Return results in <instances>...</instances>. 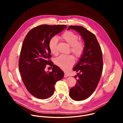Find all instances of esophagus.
Segmentation results:
<instances>
[{
  "label": "esophagus",
  "mask_w": 123,
  "mask_h": 123,
  "mask_svg": "<svg viewBox=\"0 0 123 123\" xmlns=\"http://www.w3.org/2000/svg\"><path fill=\"white\" fill-rule=\"evenodd\" d=\"M68 76H69V74H68V73H65L64 74V77H68Z\"/></svg>",
  "instance_id": "34e87169"
}]
</instances>
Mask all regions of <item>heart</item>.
Here are the masks:
<instances>
[{
    "mask_svg": "<svg viewBox=\"0 0 123 123\" xmlns=\"http://www.w3.org/2000/svg\"><path fill=\"white\" fill-rule=\"evenodd\" d=\"M60 38L71 46V51L76 58L82 56L84 50V44L81 41H78V36L71 31H67L63 33ZM58 39L56 37H51L49 42V47L52 54H58ZM55 64L65 71L68 69L74 63V58L71 55H61L55 60Z\"/></svg>",
    "mask_w": 123,
    "mask_h": 123,
    "instance_id": "b5f03b06",
    "label": "heart"
}]
</instances>
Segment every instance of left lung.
Returning <instances> with one entry per match:
<instances>
[{
	"label": "left lung",
	"instance_id": "1",
	"mask_svg": "<svg viewBox=\"0 0 123 123\" xmlns=\"http://www.w3.org/2000/svg\"><path fill=\"white\" fill-rule=\"evenodd\" d=\"M80 33L84 43V50L77 64L73 68L77 73L75 86L69 90V96L77 101L89 97L94 92L100 81L103 71V55L95 35L82 26H70ZM78 77L77 78V77Z\"/></svg>",
	"mask_w": 123,
	"mask_h": 123
}]
</instances>
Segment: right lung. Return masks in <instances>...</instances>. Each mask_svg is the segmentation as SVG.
I'll return each mask as SVG.
<instances>
[{
  "instance_id": "right-lung-1",
  "label": "right lung",
  "mask_w": 123,
  "mask_h": 123,
  "mask_svg": "<svg viewBox=\"0 0 123 123\" xmlns=\"http://www.w3.org/2000/svg\"><path fill=\"white\" fill-rule=\"evenodd\" d=\"M67 28L66 25H41L30 30L22 46L19 69L22 81L33 96L45 99L53 95L56 82L64 73L48 59L51 57L49 47L50 39ZM46 64L53 66L52 72H46Z\"/></svg>"
}]
</instances>
